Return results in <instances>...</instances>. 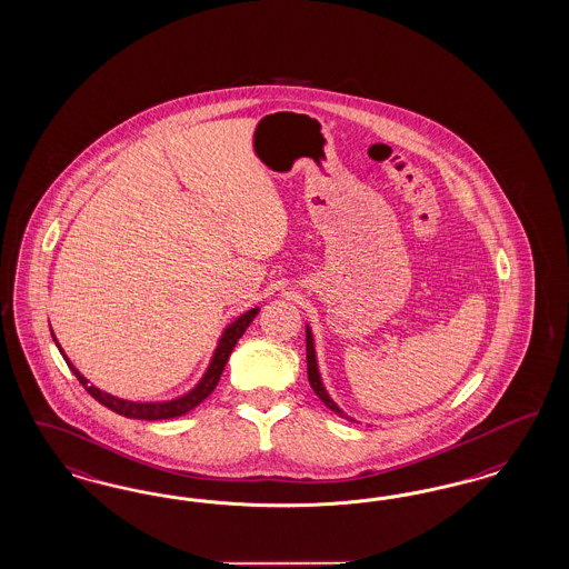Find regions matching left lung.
Here are the masks:
<instances>
[{
    "instance_id": "obj_1",
    "label": "left lung",
    "mask_w": 569,
    "mask_h": 569,
    "mask_svg": "<svg viewBox=\"0 0 569 569\" xmlns=\"http://www.w3.org/2000/svg\"><path fill=\"white\" fill-rule=\"evenodd\" d=\"M307 373H309V382H311V389H313L315 395H317L332 412L338 413V416H345V412L333 403L332 397L328 395L323 382H321L319 368H317V355H315L313 332H311L309 326H307ZM345 418H347V416H345ZM349 420H353V418H349Z\"/></svg>"
}]
</instances>
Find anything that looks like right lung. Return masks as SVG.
I'll return each instance as SVG.
<instances>
[{
  "mask_svg": "<svg viewBox=\"0 0 569 569\" xmlns=\"http://www.w3.org/2000/svg\"><path fill=\"white\" fill-rule=\"evenodd\" d=\"M258 311H260V309L254 307V309L239 315L233 323H229V326L224 328V332H222L220 340H218L214 355H212V359H210V366H208L206 373L201 376V380L197 382L191 391L184 392L182 397H177V399H170V401H128V399H119L116 395L100 391L99 387L90 385V382L79 373L78 368L69 361V357L60 349L54 333H52V338H54V342H57V347H59L60 355L64 357L67 366L71 368V372L78 376L81 387H86V391L90 392L104 408L113 410V412L119 413V416L137 418V420H168V418H177V416H182V413L191 412L210 392L214 391L216 385H218V380H220V373H222L227 361H229V355L233 353V349H236L237 340L248 330V326L252 323V319L258 315ZM50 332H52V330H50Z\"/></svg>",
  "mask_w": 569,
  "mask_h": 569,
  "instance_id": "add662e5",
  "label": "right lung"
}]
</instances>
